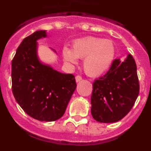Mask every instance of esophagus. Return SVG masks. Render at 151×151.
I'll list each match as a JSON object with an SVG mask.
<instances>
[{
    "label": "esophagus",
    "instance_id": "34e87169",
    "mask_svg": "<svg viewBox=\"0 0 151 151\" xmlns=\"http://www.w3.org/2000/svg\"><path fill=\"white\" fill-rule=\"evenodd\" d=\"M82 78L80 76H76V82H79L80 81H82Z\"/></svg>",
    "mask_w": 151,
    "mask_h": 151
}]
</instances>
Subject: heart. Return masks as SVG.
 <instances>
[{
	"label": "heart",
	"instance_id": "heart-1",
	"mask_svg": "<svg viewBox=\"0 0 151 151\" xmlns=\"http://www.w3.org/2000/svg\"><path fill=\"white\" fill-rule=\"evenodd\" d=\"M63 60L76 65L78 59H84V70L91 77H99L109 70L116 54L115 46L110 40L85 37L75 40L72 50L64 47Z\"/></svg>",
	"mask_w": 151,
	"mask_h": 151
}]
</instances>
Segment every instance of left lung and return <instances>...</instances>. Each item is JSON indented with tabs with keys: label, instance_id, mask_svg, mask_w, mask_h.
Listing matches in <instances>:
<instances>
[{
	"label": "left lung",
	"instance_id": "left-lung-1",
	"mask_svg": "<svg viewBox=\"0 0 151 151\" xmlns=\"http://www.w3.org/2000/svg\"><path fill=\"white\" fill-rule=\"evenodd\" d=\"M139 94L135 61L131 54L116 59L109 71L93 83L91 115L100 122H116L127 115Z\"/></svg>",
	"mask_w": 151,
	"mask_h": 151
}]
</instances>
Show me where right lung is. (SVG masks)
I'll return each mask as SVG.
<instances>
[{"mask_svg":"<svg viewBox=\"0 0 151 151\" xmlns=\"http://www.w3.org/2000/svg\"><path fill=\"white\" fill-rule=\"evenodd\" d=\"M47 36L45 30L36 31L18 47L12 60V91L28 115L53 122L64 114L76 83L73 74L60 73L39 60L37 41Z\"/></svg>","mask_w":151,"mask_h":151,"instance_id":"add662e5","label":"right lung"}]
</instances>
